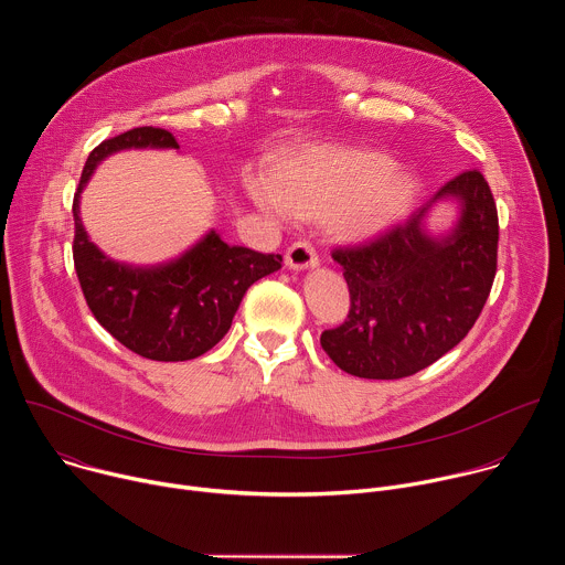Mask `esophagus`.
Returning <instances> with one entry per match:
<instances>
[{
    "label": "esophagus",
    "instance_id": "obj_1",
    "mask_svg": "<svg viewBox=\"0 0 565 565\" xmlns=\"http://www.w3.org/2000/svg\"><path fill=\"white\" fill-rule=\"evenodd\" d=\"M286 264L295 270H303V268H315L319 264V257L310 241H295V244L288 246L286 250Z\"/></svg>",
    "mask_w": 565,
    "mask_h": 565
}]
</instances>
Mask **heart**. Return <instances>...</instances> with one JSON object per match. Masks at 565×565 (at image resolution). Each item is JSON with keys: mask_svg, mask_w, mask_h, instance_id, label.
Listing matches in <instances>:
<instances>
[{"mask_svg": "<svg viewBox=\"0 0 565 565\" xmlns=\"http://www.w3.org/2000/svg\"><path fill=\"white\" fill-rule=\"evenodd\" d=\"M250 196L273 214L331 218L351 236H377L405 218L418 181L395 172V160L375 149L312 147L248 177Z\"/></svg>", "mask_w": 565, "mask_h": 565, "instance_id": "1", "label": "heart"}]
</instances>
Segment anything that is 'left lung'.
I'll return each mask as SVG.
<instances>
[{
	"instance_id": "obj_1",
	"label": "left lung",
	"mask_w": 565,
	"mask_h": 565,
	"mask_svg": "<svg viewBox=\"0 0 565 565\" xmlns=\"http://www.w3.org/2000/svg\"><path fill=\"white\" fill-rule=\"evenodd\" d=\"M440 195L463 203L455 232L443 242L426 234L423 205L364 244L333 248L351 308L319 342L342 371L369 380L414 375L476 324L497 277V201L478 170L447 181L434 200Z\"/></svg>"
}]
</instances>
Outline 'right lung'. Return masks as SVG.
<instances>
[{"instance_id": "right-lung-1", "label": "right lung", "mask_w": 565, "mask_h": 565, "mask_svg": "<svg viewBox=\"0 0 565 565\" xmlns=\"http://www.w3.org/2000/svg\"><path fill=\"white\" fill-rule=\"evenodd\" d=\"M127 147H179L160 127H136L103 140L87 158L73 196V266L89 310L122 347L156 360L185 362L227 333L246 290L281 268V255L227 246L210 232L183 257L131 266L100 253L79 221V192L105 156Z\"/></svg>"}]
</instances>
